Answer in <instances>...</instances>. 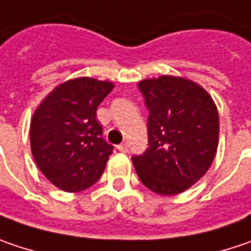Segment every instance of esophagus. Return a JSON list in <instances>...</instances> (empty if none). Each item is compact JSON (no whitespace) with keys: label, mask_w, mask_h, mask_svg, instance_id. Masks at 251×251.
I'll use <instances>...</instances> for the list:
<instances>
[{"label":"esophagus","mask_w":251,"mask_h":251,"mask_svg":"<svg viewBox=\"0 0 251 251\" xmlns=\"http://www.w3.org/2000/svg\"><path fill=\"white\" fill-rule=\"evenodd\" d=\"M127 149H129V146H127L126 143H121V145H118V151H119V152H124V153H126V152H127Z\"/></svg>","instance_id":"34e87169"}]
</instances>
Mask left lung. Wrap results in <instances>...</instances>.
I'll use <instances>...</instances> for the list:
<instances>
[{
    "mask_svg": "<svg viewBox=\"0 0 251 251\" xmlns=\"http://www.w3.org/2000/svg\"><path fill=\"white\" fill-rule=\"evenodd\" d=\"M148 116V145L132 156L140 182L172 196L184 192L207 172L219 143V113L198 83L160 76L138 83Z\"/></svg>",
    "mask_w": 251,
    "mask_h": 251,
    "instance_id": "left-lung-1",
    "label": "left lung"
}]
</instances>
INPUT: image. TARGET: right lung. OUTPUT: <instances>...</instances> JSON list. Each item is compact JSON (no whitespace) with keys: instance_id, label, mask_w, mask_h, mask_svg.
Returning a JSON list of instances; mask_svg holds the SVG:
<instances>
[{"instance_id":"add662e5","label":"right lung","mask_w":251,"mask_h":251,"mask_svg":"<svg viewBox=\"0 0 251 251\" xmlns=\"http://www.w3.org/2000/svg\"><path fill=\"white\" fill-rule=\"evenodd\" d=\"M113 89L111 82L71 79L56 86L31 122V151L39 170L56 187L81 192L103 173L113 146L102 138L96 109Z\"/></svg>"}]
</instances>
